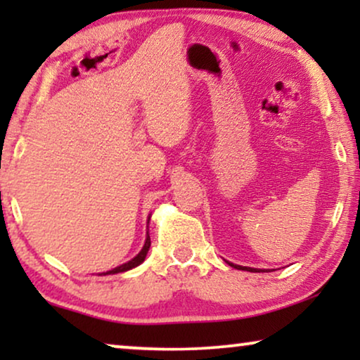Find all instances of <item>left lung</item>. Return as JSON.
<instances>
[{
	"label": "left lung",
	"instance_id": "left-lung-1",
	"mask_svg": "<svg viewBox=\"0 0 360 360\" xmlns=\"http://www.w3.org/2000/svg\"><path fill=\"white\" fill-rule=\"evenodd\" d=\"M226 262H228V260H226ZM231 267H234V269H238V270H248V272H260V270L262 269H252V267H243V265H236V264H233V262H228Z\"/></svg>",
	"mask_w": 360,
	"mask_h": 360
}]
</instances>
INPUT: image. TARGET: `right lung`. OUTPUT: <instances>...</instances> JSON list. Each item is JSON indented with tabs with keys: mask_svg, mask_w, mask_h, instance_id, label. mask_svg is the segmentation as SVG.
I'll list each match as a JSON object with an SVG mask.
<instances>
[{
	"mask_svg": "<svg viewBox=\"0 0 360 360\" xmlns=\"http://www.w3.org/2000/svg\"><path fill=\"white\" fill-rule=\"evenodd\" d=\"M149 221H150V216H149V219H147V224H149ZM149 248H150V236H149V226H147V236H146V243H144V245H142L141 252L137 254L136 257H132L131 260H127L126 264H121V265H117V267L111 269V270H108V272H103V274H100V275H115V274L127 272V270H131V269L137 267V265H141V264L144 262V260H146V255H147V252H149Z\"/></svg>",
	"mask_w": 360,
	"mask_h": 360,
	"instance_id": "add662e5",
	"label": "right lung"
}]
</instances>
